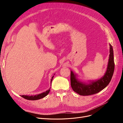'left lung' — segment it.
<instances>
[{
    "mask_svg": "<svg viewBox=\"0 0 123 123\" xmlns=\"http://www.w3.org/2000/svg\"><path fill=\"white\" fill-rule=\"evenodd\" d=\"M115 63L113 49L110 44V55L108 67L105 74L100 79L91 82L90 84L83 83L76 78V75L71 71V86L73 91L82 96H89L98 93L106 88L110 82L114 71Z\"/></svg>",
    "mask_w": 123,
    "mask_h": 123,
    "instance_id": "8db88e82",
    "label": "left lung"
}]
</instances>
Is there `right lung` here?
I'll return each mask as SVG.
<instances>
[{"label": "right lung", "instance_id": "obj_1", "mask_svg": "<svg viewBox=\"0 0 123 123\" xmlns=\"http://www.w3.org/2000/svg\"><path fill=\"white\" fill-rule=\"evenodd\" d=\"M54 76L52 77V79L51 80V83L52 82V79L53 78ZM50 89H49L47 91H46V92H43L42 93H41L40 94L38 95H34V96H27V95H21V96L22 97H23V98L27 99L28 100H39L42 99L44 97H45V96H46L50 92Z\"/></svg>", "mask_w": 123, "mask_h": 123}]
</instances>
